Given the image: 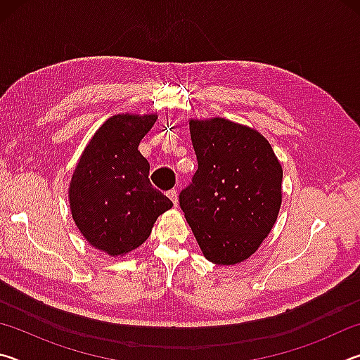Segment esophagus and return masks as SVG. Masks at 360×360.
I'll use <instances>...</instances> for the list:
<instances>
[{
    "label": "esophagus",
    "mask_w": 360,
    "mask_h": 360,
    "mask_svg": "<svg viewBox=\"0 0 360 360\" xmlns=\"http://www.w3.org/2000/svg\"><path fill=\"white\" fill-rule=\"evenodd\" d=\"M167 195H168V198L173 202V205L178 206V191H176V188H173V191H169Z\"/></svg>",
    "instance_id": "esophagus-1"
}]
</instances>
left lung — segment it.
Masks as SVG:
<instances>
[{"instance_id":"left-lung-1","label":"left lung","mask_w":360,"mask_h":360,"mask_svg":"<svg viewBox=\"0 0 360 360\" xmlns=\"http://www.w3.org/2000/svg\"><path fill=\"white\" fill-rule=\"evenodd\" d=\"M198 169L179 195L200 249L216 265L257 251L278 219L283 168L268 139L224 117L191 119Z\"/></svg>"}]
</instances>
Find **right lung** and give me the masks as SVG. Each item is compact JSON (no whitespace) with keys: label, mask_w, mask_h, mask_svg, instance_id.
Instances as JSON below:
<instances>
[{"label":"right lung","mask_w":360,"mask_h":360,"mask_svg":"<svg viewBox=\"0 0 360 360\" xmlns=\"http://www.w3.org/2000/svg\"><path fill=\"white\" fill-rule=\"evenodd\" d=\"M155 120L157 114L109 117L71 176L68 198L76 227L89 245L112 257L141 246L157 217L173 206L152 187L149 162L138 150Z\"/></svg>","instance_id":"1"}]
</instances>
